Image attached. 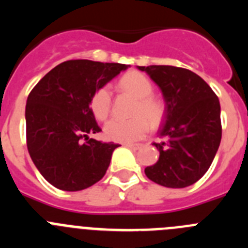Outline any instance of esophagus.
Wrapping results in <instances>:
<instances>
[{"instance_id": "34e87169", "label": "esophagus", "mask_w": 248, "mask_h": 248, "mask_svg": "<svg viewBox=\"0 0 248 248\" xmlns=\"http://www.w3.org/2000/svg\"><path fill=\"white\" fill-rule=\"evenodd\" d=\"M124 145L128 146V148H130V149H134V150H138V149H140V148H141V146H143V144H141V143H135V144L125 143V144H124Z\"/></svg>"}]
</instances>
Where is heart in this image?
Returning <instances> with one entry per match:
<instances>
[{
    "mask_svg": "<svg viewBox=\"0 0 248 248\" xmlns=\"http://www.w3.org/2000/svg\"><path fill=\"white\" fill-rule=\"evenodd\" d=\"M119 85L138 99L133 110L134 118L129 120H110L104 126V134L113 141L131 143L145 137L150 125H159L165 114V107L159 98L151 95L154 88L144 74L130 72L120 78ZM91 109L94 117L100 122H104L110 115L111 94L108 87H102L94 92L91 99Z\"/></svg>",
    "mask_w": 248,
    "mask_h": 248,
    "instance_id": "b5f03b06",
    "label": "heart"
}]
</instances>
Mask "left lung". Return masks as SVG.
Instances as JSON below:
<instances>
[{"label":"left lung","mask_w":248,"mask_h":248,"mask_svg":"<svg viewBox=\"0 0 248 248\" xmlns=\"http://www.w3.org/2000/svg\"><path fill=\"white\" fill-rule=\"evenodd\" d=\"M150 76L163 92L165 118L153 143L159 160L145 168L151 181L181 189L205 175L220 146L222 126L220 102L210 85L194 72L172 65L138 67Z\"/></svg>","instance_id":"1"}]
</instances>
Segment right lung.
Here are the masks:
<instances>
[{
	"label": "right lung",
	"mask_w": 248,
	"mask_h": 248,
	"mask_svg": "<svg viewBox=\"0 0 248 248\" xmlns=\"http://www.w3.org/2000/svg\"><path fill=\"white\" fill-rule=\"evenodd\" d=\"M128 65L67 61L48 72L31 91L26 104V138L31 159L54 187L79 191L102 179L119 144L103 143L92 111L94 92Z\"/></svg>",
	"instance_id": "1"
}]
</instances>
